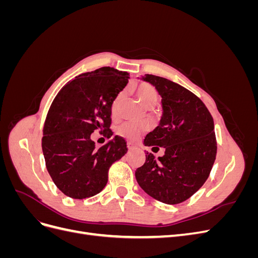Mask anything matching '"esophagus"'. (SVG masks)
<instances>
[{"instance_id": "obj_1", "label": "esophagus", "mask_w": 258, "mask_h": 258, "mask_svg": "<svg viewBox=\"0 0 258 258\" xmlns=\"http://www.w3.org/2000/svg\"><path fill=\"white\" fill-rule=\"evenodd\" d=\"M127 147H128L129 151H131V150H134V148H135V145L132 144L131 142H128V143H127Z\"/></svg>"}]
</instances>
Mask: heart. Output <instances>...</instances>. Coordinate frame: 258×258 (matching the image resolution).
<instances>
[{"label":"heart","mask_w":258,"mask_h":258,"mask_svg":"<svg viewBox=\"0 0 258 258\" xmlns=\"http://www.w3.org/2000/svg\"><path fill=\"white\" fill-rule=\"evenodd\" d=\"M136 90H137V96L139 101L145 107H148V108L153 107L156 104V102H157L158 92L154 86L146 83H142L138 86ZM121 99H122V93H119V95L115 98L114 102L112 104V114L114 116H116L117 112H118V107H119ZM142 131H143V127L141 124L134 121L124 122L118 128V134L121 137L130 140V141H137L139 137L141 136Z\"/></svg>","instance_id":"obj_1"}]
</instances>
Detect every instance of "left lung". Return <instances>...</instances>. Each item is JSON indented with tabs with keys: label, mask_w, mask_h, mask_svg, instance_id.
Instances as JSON below:
<instances>
[{
	"label": "left lung",
	"mask_w": 258,
	"mask_h": 258,
	"mask_svg": "<svg viewBox=\"0 0 258 258\" xmlns=\"http://www.w3.org/2000/svg\"><path fill=\"white\" fill-rule=\"evenodd\" d=\"M161 97L159 124L144 139L145 146L165 148L162 157L146 154L136 171L140 187L167 205L191 197L205 184L216 156L213 118L204 102L183 86L160 76L145 74ZM158 148V147H153Z\"/></svg>",
	"instance_id": "left-lung-1"
}]
</instances>
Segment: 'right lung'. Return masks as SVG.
<instances>
[{
    "instance_id": "obj_1",
    "label": "right lung",
    "mask_w": 258,
    "mask_h": 258,
    "mask_svg": "<svg viewBox=\"0 0 258 258\" xmlns=\"http://www.w3.org/2000/svg\"><path fill=\"white\" fill-rule=\"evenodd\" d=\"M129 73L103 67L68 83L53 99L43 128L46 168L58 188L73 199L95 196L107 183L112 163L127 153V143L115 136L96 148V129L111 138L112 104L128 84Z\"/></svg>"
}]
</instances>
